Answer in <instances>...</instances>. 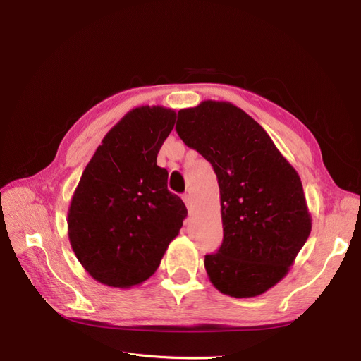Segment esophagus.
I'll return each mask as SVG.
<instances>
[{"mask_svg":"<svg viewBox=\"0 0 361 361\" xmlns=\"http://www.w3.org/2000/svg\"><path fill=\"white\" fill-rule=\"evenodd\" d=\"M182 199H183L185 204H187L188 211H191V209H192V197H191V194H190V192H185V194L182 195Z\"/></svg>","mask_w":361,"mask_h":361,"instance_id":"34e87169","label":"esophagus"}]
</instances>
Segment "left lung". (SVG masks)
<instances>
[{"instance_id": "left-lung-1", "label": "left lung", "mask_w": 361, "mask_h": 361, "mask_svg": "<svg viewBox=\"0 0 361 361\" xmlns=\"http://www.w3.org/2000/svg\"><path fill=\"white\" fill-rule=\"evenodd\" d=\"M176 130L211 162L220 187L223 243L204 256L207 276L221 293L257 297L288 274L312 231L298 173L231 102L180 110Z\"/></svg>"}]
</instances>
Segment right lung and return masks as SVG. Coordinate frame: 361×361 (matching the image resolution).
I'll return each mask as SVG.
<instances>
[{
	"mask_svg": "<svg viewBox=\"0 0 361 361\" xmlns=\"http://www.w3.org/2000/svg\"><path fill=\"white\" fill-rule=\"evenodd\" d=\"M176 113L138 106L110 129L76 187L68 214L69 241L102 285L130 288L147 280L187 216L169 173L157 166Z\"/></svg>",
	"mask_w": 361,
	"mask_h": 361,
	"instance_id": "add662e5",
	"label": "right lung"
}]
</instances>
